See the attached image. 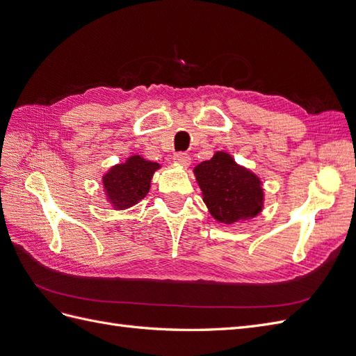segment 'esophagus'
Wrapping results in <instances>:
<instances>
[{"instance_id": "esophagus-1", "label": "esophagus", "mask_w": 356, "mask_h": 356, "mask_svg": "<svg viewBox=\"0 0 356 356\" xmlns=\"http://www.w3.org/2000/svg\"><path fill=\"white\" fill-rule=\"evenodd\" d=\"M190 156L187 154V153H177L175 156H174V161L175 163H178V165H181V166H188L190 165Z\"/></svg>"}]
</instances>
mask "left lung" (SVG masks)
Segmentation results:
<instances>
[{
	"label": "left lung",
	"instance_id": "left-lung-1",
	"mask_svg": "<svg viewBox=\"0 0 356 356\" xmlns=\"http://www.w3.org/2000/svg\"><path fill=\"white\" fill-rule=\"evenodd\" d=\"M196 179L212 217L232 224L251 218L263 209L261 181L239 166L230 154L218 152L195 169Z\"/></svg>",
	"mask_w": 356,
	"mask_h": 356
}]
</instances>
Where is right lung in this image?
<instances>
[{
  "instance_id": "right-lung-1",
  "label": "right lung",
  "mask_w": 356,
  "mask_h": 356,
  "mask_svg": "<svg viewBox=\"0 0 356 356\" xmlns=\"http://www.w3.org/2000/svg\"><path fill=\"white\" fill-rule=\"evenodd\" d=\"M160 166L154 161L132 156L123 165H115L102 178L104 188L117 209H126L143 200L149 190V182Z\"/></svg>"
}]
</instances>
